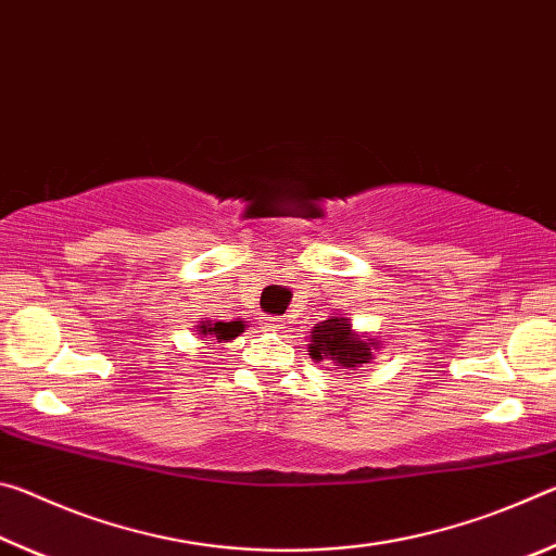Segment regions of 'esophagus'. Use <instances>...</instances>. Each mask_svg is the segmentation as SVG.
<instances>
[{
  "instance_id": "34e87169",
  "label": "esophagus",
  "mask_w": 556,
  "mask_h": 556,
  "mask_svg": "<svg viewBox=\"0 0 556 556\" xmlns=\"http://www.w3.org/2000/svg\"><path fill=\"white\" fill-rule=\"evenodd\" d=\"M281 326H285V324H281L279 318H265V328H267V331H279Z\"/></svg>"
}]
</instances>
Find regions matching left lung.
I'll list each match as a JSON object with an SVG mask.
<instances>
[{
  "label": "left lung",
  "mask_w": 556,
  "mask_h": 556,
  "mask_svg": "<svg viewBox=\"0 0 556 556\" xmlns=\"http://www.w3.org/2000/svg\"><path fill=\"white\" fill-rule=\"evenodd\" d=\"M382 341L370 336L355 331L351 318L331 316L328 321L316 324L308 336V355L316 363L331 361L333 365L343 370H357L365 363L372 361V351H378Z\"/></svg>",
  "instance_id": "left-lung-1"
}]
</instances>
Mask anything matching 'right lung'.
I'll use <instances>...</instances> for the list:
<instances>
[{
    "instance_id": "obj_1",
    "label": "right lung",
    "mask_w": 556,
    "mask_h": 556,
    "mask_svg": "<svg viewBox=\"0 0 556 556\" xmlns=\"http://www.w3.org/2000/svg\"><path fill=\"white\" fill-rule=\"evenodd\" d=\"M195 331H199L201 338H213V341L218 343H228L235 341L242 331H244V321H199L195 326Z\"/></svg>"
}]
</instances>
